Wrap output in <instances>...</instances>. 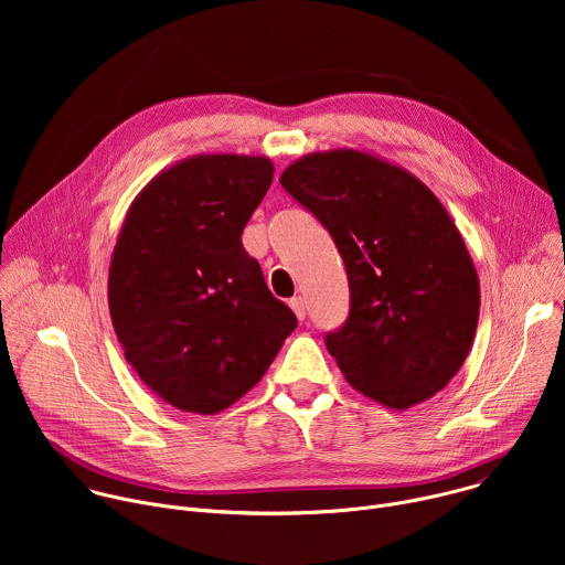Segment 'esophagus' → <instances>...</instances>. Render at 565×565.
Masks as SVG:
<instances>
[{
  "label": "esophagus",
  "mask_w": 565,
  "mask_h": 565,
  "mask_svg": "<svg viewBox=\"0 0 565 565\" xmlns=\"http://www.w3.org/2000/svg\"><path fill=\"white\" fill-rule=\"evenodd\" d=\"M288 306L292 308V312L297 315V319H299V321H303V317H306V306H303V299H301V297H292V299L288 301Z\"/></svg>",
  "instance_id": "esophagus-1"
}]
</instances>
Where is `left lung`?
I'll use <instances>...</instances> for the list:
<instances>
[{
    "label": "left lung",
    "instance_id": "8db88e82",
    "mask_svg": "<svg viewBox=\"0 0 565 565\" xmlns=\"http://www.w3.org/2000/svg\"><path fill=\"white\" fill-rule=\"evenodd\" d=\"M279 183L344 259L351 312L327 349L347 382L395 412L445 388L471 349L480 284L440 199L405 168L347 147L297 158Z\"/></svg>",
    "mask_w": 565,
    "mask_h": 565
}]
</instances>
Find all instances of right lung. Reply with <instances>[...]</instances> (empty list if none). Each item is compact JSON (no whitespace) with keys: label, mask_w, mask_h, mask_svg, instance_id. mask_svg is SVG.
Instances as JSON below:
<instances>
[{"label":"right lung","mask_w":565,"mask_h":565,"mask_svg":"<svg viewBox=\"0 0 565 565\" xmlns=\"http://www.w3.org/2000/svg\"><path fill=\"white\" fill-rule=\"evenodd\" d=\"M273 174L266 156L196 153L125 214L107 284L114 331L147 388L181 412L234 405L297 329L241 244Z\"/></svg>","instance_id":"add662e5"}]
</instances>
